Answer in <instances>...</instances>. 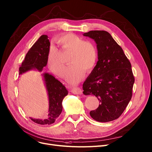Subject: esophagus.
Masks as SVG:
<instances>
[{
    "label": "esophagus",
    "instance_id": "esophagus-1",
    "mask_svg": "<svg viewBox=\"0 0 152 152\" xmlns=\"http://www.w3.org/2000/svg\"><path fill=\"white\" fill-rule=\"evenodd\" d=\"M71 92L74 94H79V95L82 94L81 89L79 88V87H73V88H71Z\"/></svg>",
    "mask_w": 152,
    "mask_h": 152
}]
</instances>
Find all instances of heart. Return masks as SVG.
<instances>
[{
	"label": "heart",
	"mask_w": 152,
	"mask_h": 152,
	"mask_svg": "<svg viewBox=\"0 0 152 152\" xmlns=\"http://www.w3.org/2000/svg\"><path fill=\"white\" fill-rule=\"evenodd\" d=\"M57 44L63 50L70 51L69 63L65 78L70 83H76L84 77L85 71L91 72L97 60V51L94 44L89 41H83L77 36L67 33L57 38ZM49 68L56 75L62 76L65 69V65L60 57L59 50L51 47L47 57Z\"/></svg>",
	"instance_id": "heart-1"
}]
</instances>
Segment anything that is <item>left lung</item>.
<instances>
[{
  "mask_svg": "<svg viewBox=\"0 0 152 152\" xmlns=\"http://www.w3.org/2000/svg\"><path fill=\"white\" fill-rule=\"evenodd\" d=\"M97 44L98 61L84 81V95L97 97L100 105L90 111L99 122H109L121 115L132 95L134 77L131 64L122 48L105 31H91L83 34Z\"/></svg>",
  "mask_w": 152,
  "mask_h": 152,
  "instance_id": "1",
  "label": "left lung"
}]
</instances>
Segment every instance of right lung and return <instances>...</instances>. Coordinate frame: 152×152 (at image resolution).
<instances>
[{
  "label": "right lung",
  "instance_id": "obj_1",
  "mask_svg": "<svg viewBox=\"0 0 152 152\" xmlns=\"http://www.w3.org/2000/svg\"><path fill=\"white\" fill-rule=\"evenodd\" d=\"M49 39L47 35H42L31 47L26 55L25 60L19 68V75H22L31 69L42 71L47 64V57L50 50ZM49 97V115L47 119H39L30 118L34 123L39 124H51L61 114L62 101L68 91L65 86L52 75L45 73L42 75Z\"/></svg>",
  "mask_w": 152,
  "mask_h": 152
}]
</instances>
